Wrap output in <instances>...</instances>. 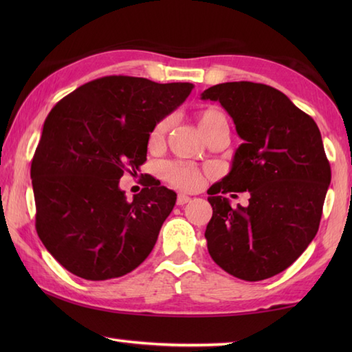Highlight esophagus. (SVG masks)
Segmentation results:
<instances>
[{"instance_id": "34e87169", "label": "esophagus", "mask_w": 352, "mask_h": 352, "mask_svg": "<svg viewBox=\"0 0 352 352\" xmlns=\"http://www.w3.org/2000/svg\"><path fill=\"white\" fill-rule=\"evenodd\" d=\"M190 201V198L188 197V195H184V193H180V195L177 197V204L178 206H184V204H188Z\"/></svg>"}]
</instances>
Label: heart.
Listing matches in <instances>:
<instances>
[{
  "mask_svg": "<svg viewBox=\"0 0 352 352\" xmlns=\"http://www.w3.org/2000/svg\"><path fill=\"white\" fill-rule=\"evenodd\" d=\"M198 124H199L201 133L206 136V134L210 130H213L214 126H218L219 124H228V122H227V116L223 115L221 110L208 107L199 111ZM166 126H168L166 119H163V121L157 124L151 133V142L160 140L164 131H166ZM162 172H163L164 180H168L172 186H175L178 189L195 190L199 188L201 183H203V172H201L198 168L192 166V164H186L180 162H169L166 164H163Z\"/></svg>",
  "mask_w": 352,
  "mask_h": 352,
  "instance_id": "heart-1",
  "label": "heart"
}]
</instances>
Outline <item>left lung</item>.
Returning <instances> with one entry per match:
<instances>
[{
    "label": "left lung",
    "instance_id": "1",
    "mask_svg": "<svg viewBox=\"0 0 352 352\" xmlns=\"http://www.w3.org/2000/svg\"><path fill=\"white\" fill-rule=\"evenodd\" d=\"M201 98L219 101L243 140L230 174L207 190L213 207L206 228L208 252L236 278H271L318 233L331 182L320 131L311 116L267 85L231 81L208 87ZM246 190V208H231L223 197Z\"/></svg>",
    "mask_w": 352,
    "mask_h": 352
}]
</instances>
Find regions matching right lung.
Listing matches in <instances>:
<instances>
[{
    "label": "right lung",
    "mask_w": 352,
    "mask_h": 352,
    "mask_svg": "<svg viewBox=\"0 0 352 352\" xmlns=\"http://www.w3.org/2000/svg\"><path fill=\"white\" fill-rule=\"evenodd\" d=\"M192 89L109 76L80 86L50 111L30 172L36 231L71 274L118 278L153 251L177 193L159 182L126 201L119 180L146 162L149 133Z\"/></svg>",
    "instance_id": "1"
}]
</instances>
